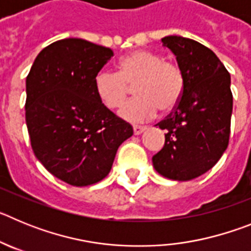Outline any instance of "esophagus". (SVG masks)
Wrapping results in <instances>:
<instances>
[{
  "label": "esophagus",
  "instance_id": "1",
  "mask_svg": "<svg viewBox=\"0 0 251 251\" xmlns=\"http://www.w3.org/2000/svg\"><path fill=\"white\" fill-rule=\"evenodd\" d=\"M145 130L146 127H142V126H134V127H133V132H134L136 136H139V134L145 132Z\"/></svg>",
  "mask_w": 251,
  "mask_h": 251
}]
</instances>
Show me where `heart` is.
<instances>
[{"label":"heart","instance_id":"1","mask_svg":"<svg viewBox=\"0 0 251 251\" xmlns=\"http://www.w3.org/2000/svg\"><path fill=\"white\" fill-rule=\"evenodd\" d=\"M118 73L100 70L94 77L95 94L110 109L118 108L134 86L138 95L124 103L118 114L133 123L152 119L178 105L185 89V75L177 64L148 50H134L119 60Z\"/></svg>","mask_w":251,"mask_h":251}]
</instances>
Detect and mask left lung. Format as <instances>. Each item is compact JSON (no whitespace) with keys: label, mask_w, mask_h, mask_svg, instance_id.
I'll return each mask as SVG.
<instances>
[{"label":"left lung","mask_w":251,"mask_h":251,"mask_svg":"<svg viewBox=\"0 0 251 251\" xmlns=\"http://www.w3.org/2000/svg\"><path fill=\"white\" fill-rule=\"evenodd\" d=\"M162 44L182 69L185 89L174 112L157 124L166 141L152 157L153 167L166 178L190 181L211 170L229 145L231 79L202 44L182 36H166Z\"/></svg>","instance_id":"1"}]
</instances>
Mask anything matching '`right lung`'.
Returning <instances> with one entry per match:
<instances>
[{"mask_svg":"<svg viewBox=\"0 0 251 251\" xmlns=\"http://www.w3.org/2000/svg\"><path fill=\"white\" fill-rule=\"evenodd\" d=\"M112 56V49L69 37L40 51L26 77L31 147L69 185H93L108 176L119 146L133 134L132 126L95 94V75Z\"/></svg>","mask_w":251,"mask_h":251,"instance_id":"1","label":"right lung"}]
</instances>
